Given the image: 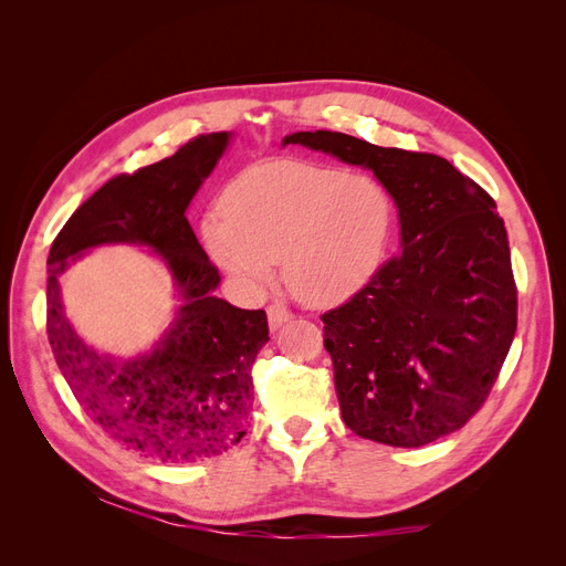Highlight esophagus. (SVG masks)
Returning <instances> with one entry per match:
<instances>
[{
  "label": "esophagus",
  "instance_id": "34e87169",
  "mask_svg": "<svg viewBox=\"0 0 566 566\" xmlns=\"http://www.w3.org/2000/svg\"><path fill=\"white\" fill-rule=\"evenodd\" d=\"M266 316H269V328L276 333L279 328H283V325L293 318V314H290L283 304H271L266 310Z\"/></svg>",
  "mask_w": 566,
  "mask_h": 566
}]
</instances>
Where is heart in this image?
I'll return each mask as SVG.
<instances>
[{"label":"heart","instance_id":"b5f03b06","mask_svg":"<svg viewBox=\"0 0 566 566\" xmlns=\"http://www.w3.org/2000/svg\"><path fill=\"white\" fill-rule=\"evenodd\" d=\"M389 188L368 175L297 160L248 167L227 188L221 212L202 221L214 264L245 285L283 281L300 302L331 306L378 273L394 229Z\"/></svg>","mask_w":566,"mask_h":566}]
</instances>
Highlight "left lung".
Returning <instances> with one entry per match:
<instances>
[{"label":"left lung","mask_w":566,"mask_h":566,"mask_svg":"<svg viewBox=\"0 0 566 566\" xmlns=\"http://www.w3.org/2000/svg\"><path fill=\"white\" fill-rule=\"evenodd\" d=\"M300 144L370 169L397 205L399 254L323 314L342 420L387 447L418 449L460 430L484 403L517 331L503 219L493 198L432 153L339 132Z\"/></svg>","instance_id":"8db88e82"}]
</instances>
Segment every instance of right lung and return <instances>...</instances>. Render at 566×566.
<instances>
[{"mask_svg":"<svg viewBox=\"0 0 566 566\" xmlns=\"http://www.w3.org/2000/svg\"><path fill=\"white\" fill-rule=\"evenodd\" d=\"M231 139V132L202 134L172 158L111 179L65 221L46 260V333L65 382L108 437L160 462L214 458L243 439L252 364L269 342L262 310L214 295L219 271L186 219ZM101 244L144 247L174 276L176 316L146 353H98L64 316L62 276Z\"/></svg>","mask_w":566,"mask_h":566,"instance_id":"1","label":"right lung"}]
</instances>
